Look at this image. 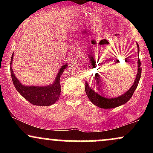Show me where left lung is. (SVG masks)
Wrapping results in <instances>:
<instances>
[{
  "label": "left lung",
  "mask_w": 153,
  "mask_h": 153,
  "mask_svg": "<svg viewBox=\"0 0 153 153\" xmlns=\"http://www.w3.org/2000/svg\"><path fill=\"white\" fill-rule=\"evenodd\" d=\"M137 48L139 49L138 44ZM137 71V75L134 84L130 88V89L127 93L123 94L122 96H119L117 98H113V99H107V98H104L103 96H100L96 92V91H97V88L99 87V85H101V82H102V80H101L102 78H101V75L98 74V73H96L92 78L90 79L88 82H85V92H86V95L91 102L94 103V105H96V106H99V108H112L121 106V105L127 102L131 99V96H133L134 91L136 90L137 87L138 85L142 73L141 62H140V58H138Z\"/></svg>",
  "instance_id": "8db88e82"
}]
</instances>
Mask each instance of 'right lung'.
<instances>
[{
	"label": "right lung",
	"mask_w": 153,
	"mask_h": 153,
	"mask_svg": "<svg viewBox=\"0 0 153 153\" xmlns=\"http://www.w3.org/2000/svg\"><path fill=\"white\" fill-rule=\"evenodd\" d=\"M13 58V53L11 56L10 64L12 63ZM67 66L68 65L65 64L60 68L57 75V78L55 79V81L52 85H48V86H24L19 81L18 79L16 78L13 70L10 68L12 81L16 89L18 91L19 94L31 104L36 105V106H48L55 103L60 96L61 86L59 80H60V77L63 71L67 68Z\"/></svg>",
	"instance_id": "add662e5"
}]
</instances>
